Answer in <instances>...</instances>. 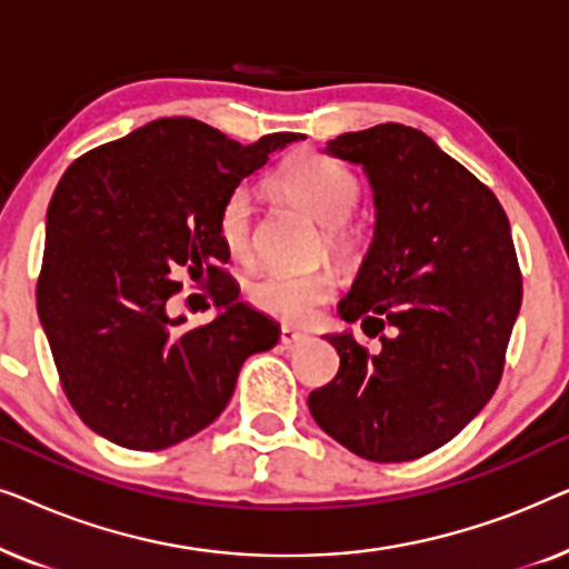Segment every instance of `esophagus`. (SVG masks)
<instances>
[{
  "instance_id": "1",
  "label": "esophagus",
  "mask_w": 569,
  "mask_h": 569,
  "mask_svg": "<svg viewBox=\"0 0 569 569\" xmlns=\"http://www.w3.org/2000/svg\"><path fill=\"white\" fill-rule=\"evenodd\" d=\"M310 337L306 331H298L292 329V326H282V331H279V341H282L284 347H298L302 341H308Z\"/></svg>"
}]
</instances>
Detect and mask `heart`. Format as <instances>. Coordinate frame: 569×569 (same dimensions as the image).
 I'll use <instances>...</instances> for the list:
<instances>
[{
	"mask_svg": "<svg viewBox=\"0 0 569 569\" xmlns=\"http://www.w3.org/2000/svg\"><path fill=\"white\" fill-rule=\"evenodd\" d=\"M277 191L306 209L316 222L323 224V240L339 259L355 261L365 251V232L347 220L360 199V181L339 160L318 152H300L282 162L271 178ZM217 230L228 251L246 261L253 253V199L246 186L224 197ZM337 292V274L331 269L308 274H263L248 284V300L253 308L284 323H308Z\"/></svg>",
	"mask_w": 569,
	"mask_h": 569,
	"instance_id": "obj_1",
	"label": "heart"
}]
</instances>
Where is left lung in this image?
Masks as SVG:
<instances>
[{"instance_id":"left-lung-1","label":"left lung","mask_w":569,"mask_h":569,"mask_svg":"<svg viewBox=\"0 0 569 569\" xmlns=\"http://www.w3.org/2000/svg\"><path fill=\"white\" fill-rule=\"evenodd\" d=\"M326 152L365 170L376 204L339 316L391 337L368 355L349 329L326 333L341 362L308 396L310 415L368 461H415L453 440L500 383L523 298L508 214L477 176L403 123L347 131Z\"/></svg>"}]
</instances>
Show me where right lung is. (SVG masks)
Segmentation results:
<instances>
[{
	"mask_svg": "<svg viewBox=\"0 0 569 569\" xmlns=\"http://www.w3.org/2000/svg\"><path fill=\"white\" fill-rule=\"evenodd\" d=\"M306 139L240 144L189 116L144 123L74 160L46 214L38 318L82 422L131 450L176 446L228 407L246 357L279 323L238 298L217 214L269 154ZM213 284L212 325L183 330L177 279Z\"/></svg>",
	"mask_w": 569,
	"mask_h": 569,
	"instance_id": "right-lung-1",
	"label": "right lung"
}]
</instances>
